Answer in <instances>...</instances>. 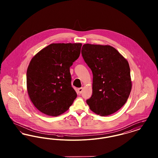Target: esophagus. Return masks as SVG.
<instances>
[{
  "label": "esophagus",
  "mask_w": 158,
  "mask_h": 158,
  "mask_svg": "<svg viewBox=\"0 0 158 158\" xmlns=\"http://www.w3.org/2000/svg\"><path fill=\"white\" fill-rule=\"evenodd\" d=\"M78 92L79 93V94H82V92H83V88H78Z\"/></svg>",
  "instance_id": "1"
}]
</instances>
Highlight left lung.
<instances>
[{
	"label": "left lung",
	"mask_w": 158,
	"mask_h": 158,
	"mask_svg": "<svg viewBox=\"0 0 158 158\" xmlns=\"http://www.w3.org/2000/svg\"><path fill=\"white\" fill-rule=\"evenodd\" d=\"M81 52L93 74L92 95L86 101L90 110L101 116L117 112L131 90L127 60L111 45L85 44Z\"/></svg>",
	"instance_id": "8db88e82"
}]
</instances>
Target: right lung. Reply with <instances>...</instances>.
<instances>
[{
    "label": "right lung",
    "mask_w": 158,
    "mask_h": 158,
    "mask_svg": "<svg viewBox=\"0 0 158 158\" xmlns=\"http://www.w3.org/2000/svg\"><path fill=\"white\" fill-rule=\"evenodd\" d=\"M81 43H53L37 53L27 72V92L40 112L57 117L68 111L77 97L70 67L81 54Z\"/></svg>",
    "instance_id": "1"
}]
</instances>
